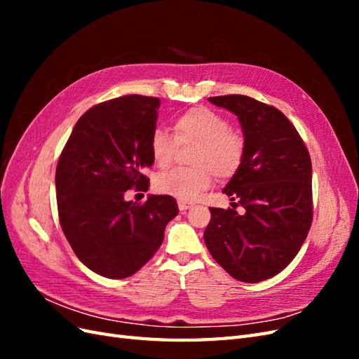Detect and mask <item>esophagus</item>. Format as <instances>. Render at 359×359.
<instances>
[{
    "mask_svg": "<svg viewBox=\"0 0 359 359\" xmlns=\"http://www.w3.org/2000/svg\"><path fill=\"white\" fill-rule=\"evenodd\" d=\"M178 208H180V211H181V212H184V211H187V210H190V208H191V203H189V202H184V201H180V202H178Z\"/></svg>",
    "mask_w": 359,
    "mask_h": 359,
    "instance_id": "1",
    "label": "esophagus"
}]
</instances>
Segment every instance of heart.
Listing matches in <instances>:
<instances>
[{
  "mask_svg": "<svg viewBox=\"0 0 359 359\" xmlns=\"http://www.w3.org/2000/svg\"><path fill=\"white\" fill-rule=\"evenodd\" d=\"M173 140L165 130H154L149 151L158 168H169L177 158L178 147L194 148L191 168H178L160 173L154 181L157 191L180 201H194L208 189L212 175L229 180L243 166L245 157L244 136L229 127V121L205 106L190 107L173 119Z\"/></svg>",
  "mask_w": 359,
  "mask_h": 359,
  "instance_id": "heart-1",
  "label": "heart"
}]
</instances>
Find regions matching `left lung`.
Listing matches in <instances>:
<instances>
[{
  "label": "left lung",
  "mask_w": 359,
  "mask_h": 359,
  "mask_svg": "<svg viewBox=\"0 0 359 359\" xmlns=\"http://www.w3.org/2000/svg\"><path fill=\"white\" fill-rule=\"evenodd\" d=\"M210 102L240 119L245 157L223 190L232 208H210L203 240L227 274L257 283L283 271L306 241L313 222L310 154L277 107L241 94Z\"/></svg>",
  "instance_id": "left-lung-1"
}]
</instances>
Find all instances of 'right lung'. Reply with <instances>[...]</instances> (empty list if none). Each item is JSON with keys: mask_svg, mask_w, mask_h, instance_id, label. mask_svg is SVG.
<instances>
[{"mask_svg": "<svg viewBox=\"0 0 359 359\" xmlns=\"http://www.w3.org/2000/svg\"><path fill=\"white\" fill-rule=\"evenodd\" d=\"M158 97L124 95L90 107L60 156L55 187L61 229L74 255L107 278L133 276L156 255L177 201L151 194L127 202V190L147 191L153 166L149 139Z\"/></svg>", "mask_w": 359, "mask_h": 359, "instance_id": "1", "label": "right lung"}]
</instances>
